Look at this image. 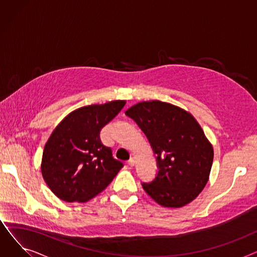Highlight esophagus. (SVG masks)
<instances>
[{"instance_id":"esophagus-1","label":"esophagus","mask_w":257,"mask_h":257,"mask_svg":"<svg viewBox=\"0 0 257 257\" xmlns=\"http://www.w3.org/2000/svg\"><path fill=\"white\" fill-rule=\"evenodd\" d=\"M134 164H136V159H134V157H131L129 160H128V165L130 167H133Z\"/></svg>"}]
</instances>
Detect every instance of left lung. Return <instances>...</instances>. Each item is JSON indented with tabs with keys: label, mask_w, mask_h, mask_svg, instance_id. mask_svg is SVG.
<instances>
[{
	"label": "left lung",
	"mask_w": 257,
	"mask_h": 257,
	"mask_svg": "<svg viewBox=\"0 0 257 257\" xmlns=\"http://www.w3.org/2000/svg\"><path fill=\"white\" fill-rule=\"evenodd\" d=\"M137 121L156 154L158 173L144 190L161 206L179 208L203 191L213 160L212 145L196 118L182 108L144 101L125 112Z\"/></svg>",
	"instance_id": "1"
}]
</instances>
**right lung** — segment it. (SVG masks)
<instances>
[{
  "mask_svg": "<svg viewBox=\"0 0 257 257\" xmlns=\"http://www.w3.org/2000/svg\"><path fill=\"white\" fill-rule=\"evenodd\" d=\"M125 104L126 101L115 100L80 107L54 129L40 166L54 195L65 202L84 203L113 180L124 165L102 144L100 131Z\"/></svg>",
  "mask_w": 257,
  "mask_h": 257,
  "instance_id": "obj_1",
  "label": "right lung"
}]
</instances>
